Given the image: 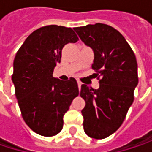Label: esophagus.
Returning <instances> with one entry per match:
<instances>
[{
	"label": "esophagus",
	"mask_w": 152,
	"mask_h": 152,
	"mask_svg": "<svg viewBox=\"0 0 152 152\" xmlns=\"http://www.w3.org/2000/svg\"><path fill=\"white\" fill-rule=\"evenodd\" d=\"M77 84H78V88H79V90H80V89H81V86H82V84H83V83H82L80 81H77Z\"/></svg>",
	"instance_id": "esophagus-1"
}]
</instances>
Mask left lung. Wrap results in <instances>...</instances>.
I'll use <instances>...</instances> for the list:
<instances>
[{"instance_id":"1","label":"left lung","mask_w":152,"mask_h":152,"mask_svg":"<svg viewBox=\"0 0 152 152\" xmlns=\"http://www.w3.org/2000/svg\"><path fill=\"white\" fill-rule=\"evenodd\" d=\"M74 30L92 49V69L102 77L99 89L81 86L80 96L85 100L83 129L90 137L103 139L121 127L134 101L138 83L137 59L125 38L110 25L88 24Z\"/></svg>"}]
</instances>
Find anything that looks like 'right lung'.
<instances>
[{
  "instance_id": "right-lung-1",
  "label": "right lung",
  "mask_w": 152,
  "mask_h": 152,
  "mask_svg": "<svg viewBox=\"0 0 152 152\" xmlns=\"http://www.w3.org/2000/svg\"><path fill=\"white\" fill-rule=\"evenodd\" d=\"M77 40L71 28L47 25L28 36L15 54V97L25 123L39 135L53 137L62 129L63 116L79 94L75 78L53 76L63 46Z\"/></svg>"
}]
</instances>
